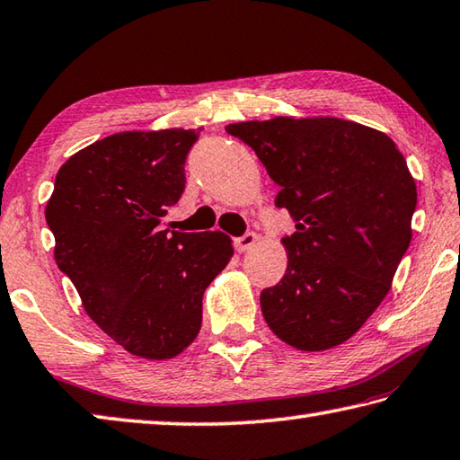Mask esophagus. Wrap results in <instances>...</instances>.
Segmentation results:
<instances>
[{
	"instance_id": "obj_1",
	"label": "esophagus",
	"mask_w": 460,
	"mask_h": 460,
	"mask_svg": "<svg viewBox=\"0 0 460 460\" xmlns=\"http://www.w3.org/2000/svg\"><path fill=\"white\" fill-rule=\"evenodd\" d=\"M255 243H257L255 233H245L243 237L235 239V249L239 253H243V252H249V249H252Z\"/></svg>"
}]
</instances>
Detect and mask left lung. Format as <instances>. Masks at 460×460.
<instances>
[{
    "label": "left lung",
    "mask_w": 460,
    "mask_h": 460,
    "mask_svg": "<svg viewBox=\"0 0 460 460\" xmlns=\"http://www.w3.org/2000/svg\"><path fill=\"white\" fill-rule=\"evenodd\" d=\"M225 130L255 150L281 187L275 205L296 221L281 239L286 275L261 291L267 325L304 352L344 344L386 297L411 245L416 182L402 153L384 132L330 116Z\"/></svg>",
    "instance_id": "8db88e82"
}]
</instances>
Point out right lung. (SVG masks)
<instances>
[{
  "label": "right lung",
  "mask_w": 460,
  "mask_h": 460,
  "mask_svg": "<svg viewBox=\"0 0 460 460\" xmlns=\"http://www.w3.org/2000/svg\"><path fill=\"white\" fill-rule=\"evenodd\" d=\"M197 138L169 128L96 140L60 166L46 207L56 263L86 314L146 360L174 358L197 338L205 289L233 255L221 231H161Z\"/></svg>",
  "instance_id": "add662e5"
}]
</instances>
